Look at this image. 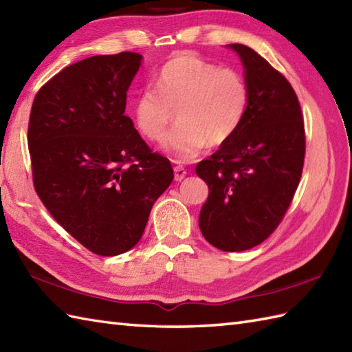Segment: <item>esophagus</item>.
<instances>
[{
  "instance_id": "1",
  "label": "esophagus",
  "mask_w": 352,
  "mask_h": 352,
  "mask_svg": "<svg viewBox=\"0 0 352 352\" xmlns=\"http://www.w3.org/2000/svg\"><path fill=\"white\" fill-rule=\"evenodd\" d=\"M186 174H188V172H186L184 168H182V166H175V168H174V178H175V182H182L183 178L186 177Z\"/></svg>"
}]
</instances>
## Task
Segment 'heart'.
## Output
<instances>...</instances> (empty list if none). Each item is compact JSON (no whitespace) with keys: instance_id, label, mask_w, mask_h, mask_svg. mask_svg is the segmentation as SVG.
Segmentation results:
<instances>
[{"instance_id":"obj_1","label":"heart","mask_w":352,"mask_h":352,"mask_svg":"<svg viewBox=\"0 0 352 352\" xmlns=\"http://www.w3.org/2000/svg\"><path fill=\"white\" fill-rule=\"evenodd\" d=\"M155 89L145 87L133 102L138 130L151 142L166 136L177 110L178 124L164 148L188 162L210 146H221L241 129L251 91L241 72L221 68L193 54H178L155 76Z\"/></svg>"}]
</instances>
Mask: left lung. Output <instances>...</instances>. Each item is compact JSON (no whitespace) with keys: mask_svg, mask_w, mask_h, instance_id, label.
<instances>
[{"mask_svg":"<svg viewBox=\"0 0 352 352\" xmlns=\"http://www.w3.org/2000/svg\"><path fill=\"white\" fill-rule=\"evenodd\" d=\"M251 91L241 129L197 174L208 186L199 228L227 252L254 248L272 234L300 184L305 133L300 101L283 74L242 43H230Z\"/></svg>","mask_w":352,"mask_h":352,"instance_id":"left-lung-1","label":"left lung"}]
</instances>
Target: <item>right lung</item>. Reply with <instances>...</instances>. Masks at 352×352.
I'll list each match as a JSON object with an SVG mask.
<instances>
[{
  "label": "right lung",
  "instance_id": "add662e5",
  "mask_svg": "<svg viewBox=\"0 0 352 352\" xmlns=\"http://www.w3.org/2000/svg\"><path fill=\"white\" fill-rule=\"evenodd\" d=\"M138 52L94 56L37 92L28 122L33 183L52 218L98 256L136 245L149 212L174 180L125 116Z\"/></svg>",
  "mask_w": 352,
  "mask_h": 352
}]
</instances>
